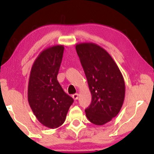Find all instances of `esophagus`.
<instances>
[{"label": "esophagus", "mask_w": 154, "mask_h": 154, "mask_svg": "<svg viewBox=\"0 0 154 154\" xmlns=\"http://www.w3.org/2000/svg\"><path fill=\"white\" fill-rule=\"evenodd\" d=\"M72 98H73V99L75 100H77V99H78V98H79V95L77 94V93H75V94L72 95Z\"/></svg>", "instance_id": "34e87169"}]
</instances>
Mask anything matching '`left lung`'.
Instances as JSON below:
<instances>
[{
  "instance_id": "left-lung-1",
  "label": "left lung",
  "mask_w": 154,
  "mask_h": 154,
  "mask_svg": "<svg viewBox=\"0 0 154 154\" xmlns=\"http://www.w3.org/2000/svg\"><path fill=\"white\" fill-rule=\"evenodd\" d=\"M76 51L92 95L91 105L85 110L86 116L94 125H105L119 114L123 105V76L110 54L97 44H77Z\"/></svg>"
}]
</instances>
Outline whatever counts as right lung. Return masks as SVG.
Here are the masks:
<instances>
[{
  "instance_id": "obj_1",
  "label": "right lung",
  "mask_w": 154,
  "mask_h": 154,
  "mask_svg": "<svg viewBox=\"0 0 154 154\" xmlns=\"http://www.w3.org/2000/svg\"><path fill=\"white\" fill-rule=\"evenodd\" d=\"M64 47L54 45L38 55L32 66L28 84V102L42 125L57 128L64 122L73 98L57 80Z\"/></svg>"
}]
</instances>
